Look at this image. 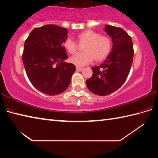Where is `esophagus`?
<instances>
[{"label": "esophagus", "instance_id": "obj_1", "mask_svg": "<svg viewBox=\"0 0 158 158\" xmlns=\"http://www.w3.org/2000/svg\"><path fill=\"white\" fill-rule=\"evenodd\" d=\"M76 69H77V71L81 72V71L83 70V68H80V67H76Z\"/></svg>", "mask_w": 158, "mask_h": 158}]
</instances>
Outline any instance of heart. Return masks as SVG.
<instances>
[{
    "label": "heart",
    "instance_id": "b5f03b06",
    "mask_svg": "<svg viewBox=\"0 0 158 158\" xmlns=\"http://www.w3.org/2000/svg\"><path fill=\"white\" fill-rule=\"evenodd\" d=\"M79 44H84L83 53H77L69 58V62L78 67L88 65L95 60L100 62L107 58L113 46L112 40L109 36L101 35L97 31L85 30L79 33L77 36ZM63 46L70 54L75 53L78 49V44L70 38L64 40Z\"/></svg>",
    "mask_w": 158,
    "mask_h": 158
}]
</instances>
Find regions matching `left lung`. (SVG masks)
<instances>
[{
  "label": "left lung",
  "mask_w": 158,
  "mask_h": 158,
  "mask_svg": "<svg viewBox=\"0 0 158 158\" xmlns=\"http://www.w3.org/2000/svg\"><path fill=\"white\" fill-rule=\"evenodd\" d=\"M105 31L112 38L113 48L105 63L92 68L93 76L86 80L90 91L102 96L111 94L123 85L134 56L132 38L123 29L106 25Z\"/></svg>",
  "instance_id": "obj_1"
}]
</instances>
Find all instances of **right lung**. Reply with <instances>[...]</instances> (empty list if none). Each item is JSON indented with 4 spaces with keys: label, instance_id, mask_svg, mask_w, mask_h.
<instances>
[{
    "label": "right lung",
    "instance_id": "obj_1",
    "mask_svg": "<svg viewBox=\"0 0 158 158\" xmlns=\"http://www.w3.org/2000/svg\"><path fill=\"white\" fill-rule=\"evenodd\" d=\"M67 28L53 24L34 28L26 40L22 60L32 85L40 91L56 95L68 89L72 75L76 70L68 58L64 40Z\"/></svg>",
    "mask_w": 158,
    "mask_h": 158
}]
</instances>
